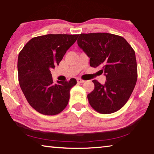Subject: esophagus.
Here are the masks:
<instances>
[{
  "label": "esophagus",
  "mask_w": 154,
  "mask_h": 154,
  "mask_svg": "<svg viewBox=\"0 0 154 154\" xmlns=\"http://www.w3.org/2000/svg\"><path fill=\"white\" fill-rule=\"evenodd\" d=\"M77 81L78 83H84V80L80 79V78H77Z\"/></svg>",
  "instance_id": "1"
}]
</instances>
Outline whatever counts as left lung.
I'll return each instance as SVG.
<instances>
[{"label": "left lung", "mask_w": 154, "mask_h": 154, "mask_svg": "<svg viewBox=\"0 0 154 154\" xmlns=\"http://www.w3.org/2000/svg\"><path fill=\"white\" fill-rule=\"evenodd\" d=\"M77 45L90 58V66L99 67L106 76L105 84L93 80L94 89L87 96L91 106L104 114L119 110L137 82L135 51L122 37L107 33H82Z\"/></svg>", "instance_id": "left-lung-1"}]
</instances>
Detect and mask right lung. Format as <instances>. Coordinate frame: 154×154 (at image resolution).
Segmentation results:
<instances>
[{
    "label": "right lung",
    "instance_id": "right-lung-1",
    "mask_svg": "<svg viewBox=\"0 0 154 154\" xmlns=\"http://www.w3.org/2000/svg\"><path fill=\"white\" fill-rule=\"evenodd\" d=\"M79 35L48 34L32 38L18 57L19 82L29 105L39 113L56 115L68 105L70 88L77 84L70 81L54 84L51 69L59 64Z\"/></svg>",
    "mask_w": 154,
    "mask_h": 154
}]
</instances>
